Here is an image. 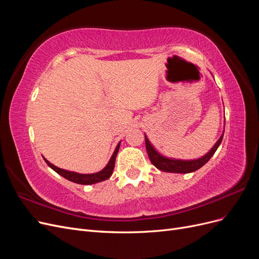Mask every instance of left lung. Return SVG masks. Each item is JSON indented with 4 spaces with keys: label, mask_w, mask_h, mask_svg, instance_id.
<instances>
[{
    "label": "left lung",
    "mask_w": 259,
    "mask_h": 259,
    "mask_svg": "<svg viewBox=\"0 0 259 259\" xmlns=\"http://www.w3.org/2000/svg\"><path fill=\"white\" fill-rule=\"evenodd\" d=\"M223 137H224V134L217 140V143L214 145V147L211 148L205 155H203L200 159L190 160V161L168 159L166 156H163L155 150L153 146L150 144V142H149V139L147 138L146 135H145V140H146V149H147V153L149 155V159H150L151 163L156 168H159L163 171H167V173L186 174V173H191V171L201 168L205 163H207L208 160L216 152L219 145H221Z\"/></svg>",
    "instance_id": "8db88e82"
}]
</instances>
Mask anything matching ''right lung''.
Instances as JSON below:
<instances>
[{
	"instance_id": "obj_1",
	"label": "right lung",
	"mask_w": 259,
	"mask_h": 259,
	"mask_svg": "<svg viewBox=\"0 0 259 259\" xmlns=\"http://www.w3.org/2000/svg\"><path fill=\"white\" fill-rule=\"evenodd\" d=\"M120 144H121V142L117 144L115 150H114V152L111 156V159H110V161L108 162L106 167L103 170L98 171V173H94V174H79V173H75V171H70V170L62 169V168L55 166L54 164L50 163L46 159H44V160H45L46 163H48V165L51 168H53L55 171H56L57 174H59L64 178L70 180V182L75 183V184H80V185H93V184H96V183L104 182V180L108 179L109 177L112 175V171H113V168H114V163H115V158H116L117 152H119Z\"/></svg>"
}]
</instances>
